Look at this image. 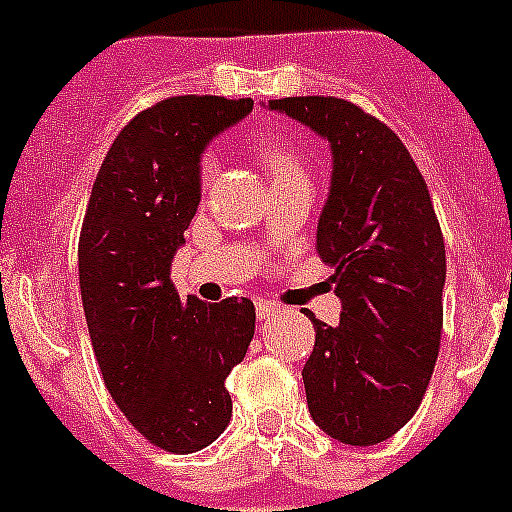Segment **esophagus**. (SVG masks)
Segmentation results:
<instances>
[{"mask_svg":"<svg viewBox=\"0 0 512 512\" xmlns=\"http://www.w3.org/2000/svg\"><path fill=\"white\" fill-rule=\"evenodd\" d=\"M279 313V305L272 303V300H259L256 303V316H259V321H269L272 316H277Z\"/></svg>","mask_w":512,"mask_h":512,"instance_id":"34e87169","label":"esophagus"}]
</instances>
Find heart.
Masks as SVG:
<instances>
[{
  "label": "heart",
  "instance_id": "b5f03b06",
  "mask_svg": "<svg viewBox=\"0 0 512 512\" xmlns=\"http://www.w3.org/2000/svg\"><path fill=\"white\" fill-rule=\"evenodd\" d=\"M259 155L266 163V168L272 170L274 178H285L292 176V173H305L300 157L295 155L290 147H285V144L261 142ZM214 173H217V155H214V152H207V155H202V160H199V186H202V189H207L209 181L214 178Z\"/></svg>",
  "mask_w": 512,
  "mask_h": 512
}]
</instances>
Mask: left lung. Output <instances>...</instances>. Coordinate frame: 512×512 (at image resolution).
I'll use <instances>...</instances> for the list:
<instances>
[{
  "label": "left lung",
  "mask_w": 512,
  "mask_h": 512,
  "mask_svg": "<svg viewBox=\"0 0 512 512\" xmlns=\"http://www.w3.org/2000/svg\"><path fill=\"white\" fill-rule=\"evenodd\" d=\"M326 137L331 194L316 251L334 266L336 326L313 313L303 368L310 417L347 445H375L414 417L443 334L445 243L427 183L383 121L334 95L269 100Z\"/></svg>",
  "instance_id": "left-lung-1"
}]
</instances>
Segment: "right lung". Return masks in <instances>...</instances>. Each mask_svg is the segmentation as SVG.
Returning <instances> with one entry per match:
<instances>
[{
    "instance_id": "1",
    "label": "right lung",
    "mask_w": 512,
    "mask_h": 512,
    "mask_svg": "<svg viewBox=\"0 0 512 512\" xmlns=\"http://www.w3.org/2000/svg\"><path fill=\"white\" fill-rule=\"evenodd\" d=\"M251 98L176 95L121 129L100 165L80 230V292L113 401L142 438L194 453L225 432V381L253 339L251 300H183L170 261L199 207L204 144Z\"/></svg>"
}]
</instances>
